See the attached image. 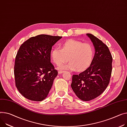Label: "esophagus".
<instances>
[{
    "instance_id": "34e87169",
    "label": "esophagus",
    "mask_w": 127,
    "mask_h": 127,
    "mask_svg": "<svg viewBox=\"0 0 127 127\" xmlns=\"http://www.w3.org/2000/svg\"><path fill=\"white\" fill-rule=\"evenodd\" d=\"M64 71H62V70H61V71H58V73L59 74H62L63 73H64Z\"/></svg>"
}]
</instances>
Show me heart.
I'll return each mask as SVG.
<instances>
[{
  "instance_id": "1",
  "label": "heart",
  "mask_w": 127,
  "mask_h": 127,
  "mask_svg": "<svg viewBox=\"0 0 127 127\" xmlns=\"http://www.w3.org/2000/svg\"><path fill=\"white\" fill-rule=\"evenodd\" d=\"M94 56V49L91 44L75 40L67 41L62 44L61 49L54 48L51 52L52 60L56 65L66 63L69 58V64L60 65V70H77L78 72L83 71L90 66Z\"/></svg>"
}]
</instances>
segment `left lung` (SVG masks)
Masks as SVG:
<instances>
[{
	"label": "left lung",
	"mask_w": 127,
	"mask_h": 127,
	"mask_svg": "<svg viewBox=\"0 0 127 127\" xmlns=\"http://www.w3.org/2000/svg\"><path fill=\"white\" fill-rule=\"evenodd\" d=\"M95 50L90 66L79 75L72 77L71 87L79 98L89 101L99 96L109 84L112 71V57L102 41L93 34L87 33Z\"/></svg>",
	"instance_id": "left-lung-1"
}]
</instances>
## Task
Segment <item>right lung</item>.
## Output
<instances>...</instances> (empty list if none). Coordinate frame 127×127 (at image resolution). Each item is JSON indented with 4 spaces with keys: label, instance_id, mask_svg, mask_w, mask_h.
<instances>
[{
    "label": "right lung",
    "instance_id": "1",
    "mask_svg": "<svg viewBox=\"0 0 127 127\" xmlns=\"http://www.w3.org/2000/svg\"><path fill=\"white\" fill-rule=\"evenodd\" d=\"M62 36L40 34L23 43L15 63L16 86L26 99L42 101L47 97L58 72L51 62L52 47Z\"/></svg>",
    "mask_w": 127,
    "mask_h": 127
}]
</instances>
